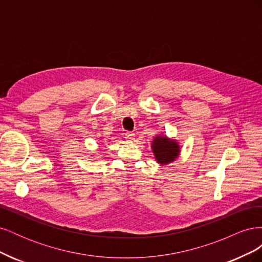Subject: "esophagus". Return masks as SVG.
I'll use <instances>...</instances> for the list:
<instances>
[{
  "instance_id": "34e87169",
  "label": "esophagus",
  "mask_w": 262,
  "mask_h": 262,
  "mask_svg": "<svg viewBox=\"0 0 262 262\" xmlns=\"http://www.w3.org/2000/svg\"><path fill=\"white\" fill-rule=\"evenodd\" d=\"M124 137H125L126 140L130 141V142H133L134 140H136V134H134L133 132H126L124 134Z\"/></svg>"
}]
</instances>
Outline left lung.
I'll return each instance as SVG.
<instances>
[{
	"instance_id": "8db88e82",
	"label": "left lung",
	"mask_w": 262,
	"mask_h": 262,
	"mask_svg": "<svg viewBox=\"0 0 262 262\" xmlns=\"http://www.w3.org/2000/svg\"><path fill=\"white\" fill-rule=\"evenodd\" d=\"M152 152L156 163L161 166L175 162L180 155L181 147L178 141L164 134H157L152 141Z\"/></svg>"
}]
</instances>
